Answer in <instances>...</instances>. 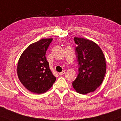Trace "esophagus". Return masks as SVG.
Returning a JSON list of instances; mask_svg holds the SVG:
<instances>
[{
    "instance_id": "34e87169",
    "label": "esophagus",
    "mask_w": 121,
    "mask_h": 121,
    "mask_svg": "<svg viewBox=\"0 0 121 121\" xmlns=\"http://www.w3.org/2000/svg\"><path fill=\"white\" fill-rule=\"evenodd\" d=\"M65 73V71H62L61 73H59V75H64Z\"/></svg>"
}]
</instances>
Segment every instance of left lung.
<instances>
[{"instance_id": "8db88e82", "label": "left lung", "mask_w": 121, "mask_h": 121, "mask_svg": "<svg viewBox=\"0 0 121 121\" xmlns=\"http://www.w3.org/2000/svg\"><path fill=\"white\" fill-rule=\"evenodd\" d=\"M78 46L77 53L79 74L73 82L76 92L86 94L93 92L103 82L107 65L103 52L96 43L88 39L74 37Z\"/></svg>"}]
</instances>
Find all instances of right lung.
<instances>
[{"label":"right lung","instance_id":"add662e5","mask_svg":"<svg viewBox=\"0 0 121 121\" xmlns=\"http://www.w3.org/2000/svg\"><path fill=\"white\" fill-rule=\"evenodd\" d=\"M52 39H43L30 44L23 52L17 65L20 82L27 89L36 94L48 91L55 82L45 55Z\"/></svg>","mask_w":121,"mask_h":121}]
</instances>
